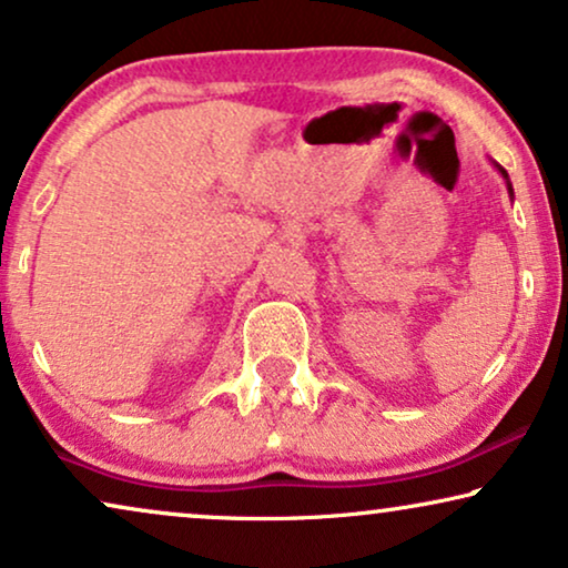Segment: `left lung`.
Returning <instances> with one entry per match:
<instances>
[{"label":"left lung","instance_id":"8db88e82","mask_svg":"<svg viewBox=\"0 0 568 568\" xmlns=\"http://www.w3.org/2000/svg\"><path fill=\"white\" fill-rule=\"evenodd\" d=\"M494 168H496V170H499V173H501V178H504V181H507V191H509V196H511V199H515V191H511V183H509V175H507V170H504L501 165H496V162H494Z\"/></svg>","mask_w":568,"mask_h":568}]
</instances>
